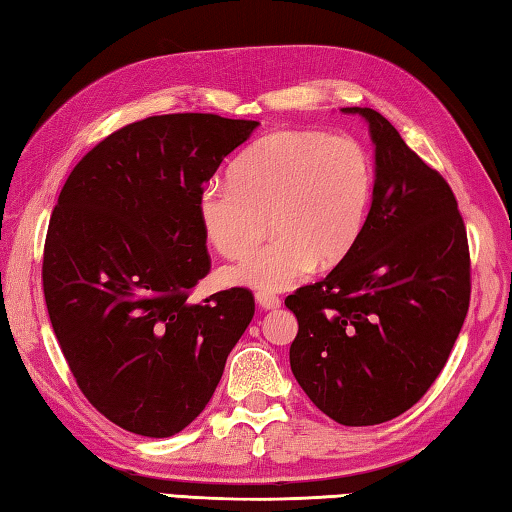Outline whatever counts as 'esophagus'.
Here are the masks:
<instances>
[{"label":"esophagus","mask_w":512,"mask_h":512,"mask_svg":"<svg viewBox=\"0 0 512 512\" xmlns=\"http://www.w3.org/2000/svg\"><path fill=\"white\" fill-rule=\"evenodd\" d=\"M255 300H257V305L262 307V309H266V311L277 309V307L282 305V300L277 298V296H273V293H262V291H259L257 296H255Z\"/></svg>","instance_id":"obj_1"}]
</instances>
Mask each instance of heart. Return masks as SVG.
Returning a JSON list of instances; mask_svg holds the SVG:
<instances>
[{"instance_id":"1","label":"heart","mask_w":512,"mask_h":512,"mask_svg":"<svg viewBox=\"0 0 512 512\" xmlns=\"http://www.w3.org/2000/svg\"><path fill=\"white\" fill-rule=\"evenodd\" d=\"M232 183H207L196 214L207 241L239 257L268 232L275 239L223 271V282L262 293L284 291L307 273L348 257L366 228L375 160L359 140L282 128L259 137L232 162Z\"/></svg>"}]
</instances>
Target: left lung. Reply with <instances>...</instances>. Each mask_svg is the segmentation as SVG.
I'll list each match as a JSON object with an SVG mask.
<instances>
[{
	"label": "left lung",
	"mask_w": 512,
	"mask_h": 512,
	"mask_svg": "<svg viewBox=\"0 0 512 512\" xmlns=\"http://www.w3.org/2000/svg\"><path fill=\"white\" fill-rule=\"evenodd\" d=\"M375 194L352 253L284 300L293 377L345 427L397 418L445 368L470 307V248L452 187L372 108Z\"/></svg>",
	"instance_id": "8db88e82"
}]
</instances>
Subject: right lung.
Wrapping results in <instances>:
<instances>
[{
	"label": "right lung",
	"instance_id": "add662e5",
	"mask_svg": "<svg viewBox=\"0 0 512 512\" xmlns=\"http://www.w3.org/2000/svg\"><path fill=\"white\" fill-rule=\"evenodd\" d=\"M259 121L146 117L99 142L51 212L42 289L88 402L121 429L169 438L198 418L255 314L248 289L189 300L210 273L196 194Z\"/></svg>",
	"mask_w": 512,
	"mask_h": 512
}]
</instances>
